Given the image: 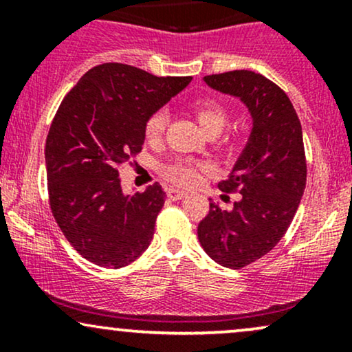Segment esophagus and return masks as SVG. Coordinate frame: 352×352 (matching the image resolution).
<instances>
[{"mask_svg": "<svg viewBox=\"0 0 352 352\" xmlns=\"http://www.w3.org/2000/svg\"><path fill=\"white\" fill-rule=\"evenodd\" d=\"M185 195H187V192H184V190H179V188H168L167 190V197L170 200H180V199H184Z\"/></svg>", "mask_w": 352, "mask_h": 352, "instance_id": "1", "label": "esophagus"}]
</instances>
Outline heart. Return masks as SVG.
<instances>
[{
  "label": "heart",
  "mask_w": 352,
  "mask_h": 352,
  "mask_svg": "<svg viewBox=\"0 0 352 352\" xmlns=\"http://www.w3.org/2000/svg\"><path fill=\"white\" fill-rule=\"evenodd\" d=\"M192 114L199 120L200 127L207 134H218L225 127L230 119L228 111L220 102L213 99H197L192 102ZM168 124V114L165 111H155L147 117L144 124V135L147 142H159L162 139ZM207 168V165L192 159H175L165 164L162 173L168 180L177 185L190 187L200 179V173Z\"/></svg>",
  "instance_id": "1"
}]
</instances>
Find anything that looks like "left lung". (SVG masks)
<instances>
[{
    "mask_svg": "<svg viewBox=\"0 0 352 352\" xmlns=\"http://www.w3.org/2000/svg\"><path fill=\"white\" fill-rule=\"evenodd\" d=\"M217 91L240 98L253 117V131L221 192L241 193L227 212L210 204L197 233L218 265L240 270L272 252L285 236L306 187L301 122L280 86L253 71L205 76Z\"/></svg>",
    "mask_w": 352,
    "mask_h": 352,
    "instance_id": "1",
    "label": "left lung"
}]
</instances>
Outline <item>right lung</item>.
Listing matches in <instances>:
<instances>
[{"instance_id": "right-lung-1", "label": "right lung", "mask_w": 352, "mask_h": 352, "mask_svg": "<svg viewBox=\"0 0 352 352\" xmlns=\"http://www.w3.org/2000/svg\"><path fill=\"white\" fill-rule=\"evenodd\" d=\"M190 80L104 63L60 102L44 151L50 207L66 240L91 263L124 268L151 245L164 188L155 182L124 195L119 168L142 151L147 117Z\"/></svg>"}]
</instances>
